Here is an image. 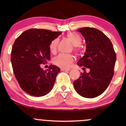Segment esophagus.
I'll use <instances>...</instances> for the list:
<instances>
[{
	"label": "esophagus",
	"mask_w": 126,
	"mask_h": 126,
	"mask_svg": "<svg viewBox=\"0 0 126 126\" xmlns=\"http://www.w3.org/2000/svg\"><path fill=\"white\" fill-rule=\"evenodd\" d=\"M70 69H64V68H61L62 71H69Z\"/></svg>",
	"instance_id": "esophagus-1"
}]
</instances>
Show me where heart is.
Listing matches in <instances>:
<instances>
[{
	"label": "heart",
	"mask_w": 126,
	"mask_h": 126,
	"mask_svg": "<svg viewBox=\"0 0 126 126\" xmlns=\"http://www.w3.org/2000/svg\"><path fill=\"white\" fill-rule=\"evenodd\" d=\"M67 38L73 44V50L76 53H79L80 50V43L82 39L80 35L75 32H70L67 34ZM59 39L55 38L50 42L49 48L51 53H55L57 50L59 44ZM74 58L71 54H60L53 59V63L58 67L61 68H67L72 62Z\"/></svg>",
	"instance_id": "obj_1"
}]
</instances>
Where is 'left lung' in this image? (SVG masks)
<instances>
[{
    "mask_svg": "<svg viewBox=\"0 0 126 126\" xmlns=\"http://www.w3.org/2000/svg\"><path fill=\"white\" fill-rule=\"evenodd\" d=\"M78 31L82 34L86 43L84 56L78 64L89 68L90 71L87 73L84 70L80 73V77L73 82V85L81 96L95 98L102 94L110 83L116 54L110 40L99 30L83 27Z\"/></svg>",
    "mask_w": 126,
    "mask_h": 126,
    "instance_id": "1",
    "label": "left lung"
}]
</instances>
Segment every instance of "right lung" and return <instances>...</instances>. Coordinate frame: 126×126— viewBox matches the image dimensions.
<instances>
[{
  "instance_id": "1",
  "label": "right lung",
  "mask_w": 126,
  "mask_h": 126,
  "mask_svg": "<svg viewBox=\"0 0 126 126\" xmlns=\"http://www.w3.org/2000/svg\"><path fill=\"white\" fill-rule=\"evenodd\" d=\"M61 33L32 28L22 33L14 42L11 52L13 71L20 87L30 95L44 96L53 88L60 68L51 64L44 71L41 65L50 59L49 45Z\"/></svg>"
}]
</instances>
